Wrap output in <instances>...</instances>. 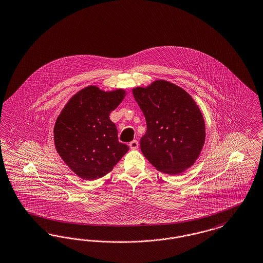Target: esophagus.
Returning a JSON list of instances; mask_svg holds the SVG:
<instances>
[{
    "instance_id": "1",
    "label": "esophagus",
    "mask_w": 263,
    "mask_h": 263,
    "mask_svg": "<svg viewBox=\"0 0 263 263\" xmlns=\"http://www.w3.org/2000/svg\"><path fill=\"white\" fill-rule=\"evenodd\" d=\"M129 147L131 149H137L139 147V142L137 140H133L132 142L129 143Z\"/></svg>"
}]
</instances>
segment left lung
I'll list each match as a JSON object with an SVG mask.
<instances>
[{
	"label": "left lung",
	"instance_id": "obj_1",
	"mask_svg": "<svg viewBox=\"0 0 263 263\" xmlns=\"http://www.w3.org/2000/svg\"><path fill=\"white\" fill-rule=\"evenodd\" d=\"M146 118L147 131L140 147L156 168L170 175L189 168L205 139L200 108L186 91L164 80L133 89Z\"/></svg>",
	"mask_w": 263,
	"mask_h": 263
}]
</instances>
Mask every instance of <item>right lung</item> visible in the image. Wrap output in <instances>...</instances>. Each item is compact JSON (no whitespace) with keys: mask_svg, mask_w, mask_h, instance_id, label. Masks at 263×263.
<instances>
[{"mask_svg":"<svg viewBox=\"0 0 263 263\" xmlns=\"http://www.w3.org/2000/svg\"><path fill=\"white\" fill-rule=\"evenodd\" d=\"M124 91H101L89 86L69 100L58 117L53 134L59 155L86 180L105 176L129 147L118 142L109 114L124 99Z\"/></svg>","mask_w":263,"mask_h":263,"instance_id":"obj_1","label":"right lung"}]
</instances>
